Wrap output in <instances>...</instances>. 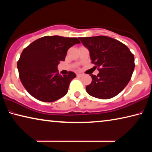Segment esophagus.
Returning a JSON list of instances; mask_svg holds the SVG:
<instances>
[{
  "label": "esophagus",
  "mask_w": 152,
  "mask_h": 152,
  "mask_svg": "<svg viewBox=\"0 0 152 152\" xmlns=\"http://www.w3.org/2000/svg\"><path fill=\"white\" fill-rule=\"evenodd\" d=\"M76 76H77V77H79V78H80V77L83 76V74H80V73H77V74H76Z\"/></svg>",
  "instance_id": "esophagus-1"
}]
</instances>
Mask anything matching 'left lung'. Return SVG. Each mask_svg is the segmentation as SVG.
I'll use <instances>...</instances> for the list:
<instances>
[{
	"label": "left lung",
	"mask_w": 152,
	"mask_h": 152,
	"mask_svg": "<svg viewBox=\"0 0 152 152\" xmlns=\"http://www.w3.org/2000/svg\"><path fill=\"white\" fill-rule=\"evenodd\" d=\"M88 50L92 63L98 67L97 76L86 91L92 97L107 99L116 96L128 85L134 69V55L126 45L114 38L98 36L80 37Z\"/></svg>",
	"instance_id": "1"
}]
</instances>
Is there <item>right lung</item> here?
<instances>
[{
	"instance_id": "1",
	"label": "right lung",
	"mask_w": 152,
	"mask_h": 152,
	"mask_svg": "<svg viewBox=\"0 0 152 152\" xmlns=\"http://www.w3.org/2000/svg\"><path fill=\"white\" fill-rule=\"evenodd\" d=\"M80 43L77 38L47 36L38 38L24 49L18 62L21 83L37 99L53 102L66 95L76 74L60 75L57 66L65 61L67 51Z\"/></svg>"
}]
</instances>
